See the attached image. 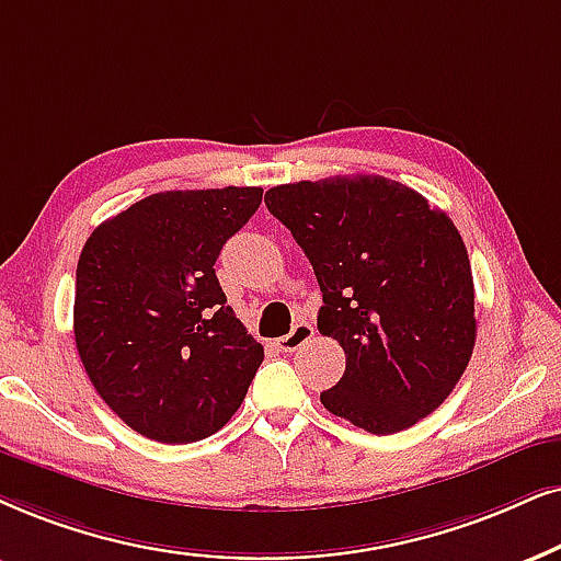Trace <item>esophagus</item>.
<instances>
[{"label": "esophagus", "instance_id": "esophagus-1", "mask_svg": "<svg viewBox=\"0 0 561 561\" xmlns=\"http://www.w3.org/2000/svg\"><path fill=\"white\" fill-rule=\"evenodd\" d=\"M313 325H310L308 321H300L293 325V331L287 333V336L276 339V346H279L282 352H297L305 342H310L313 339Z\"/></svg>", "mask_w": 561, "mask_h": 561}]
</instances>
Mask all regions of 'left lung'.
Here are the masks:
<instances>
[{"label": "left lung", "instance_id": "1", "mask_svg": "<svg viewBox=\"0 0 561 561\" xmlns=\"http://www.w3.org/2000/svg\"><path fill=\"white\" fill-rule=\"evenodd\" d=\"M264 202L313 266L318 331L346 354L323 407L373 435L432 414L477 344L471 261L453 219L382 175L285 183Z\"/></svg>", "mask_w": 561, "mask_h": 561}]
</instances>
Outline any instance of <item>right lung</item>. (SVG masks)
I'll use <instances>...</instances> for the list:
<instances>
[{
	"label": "right lung",
	"mask_w": 561,
	"mask_h": 561,
	"mask_svg": "<svg viewBox=\"0 0 561 561\" xmlns=\"http://www.w3.org/2000/svg\"><path fill=\"white\" fill-rule=\"evenodd\" d=\"M264 188L162 191L92 230L77 264L75 342L101 399L139 435L196 443L264 363L215 274Z\"/></svg>",
	"instance_id": "add662e5"
}]
</instances>
